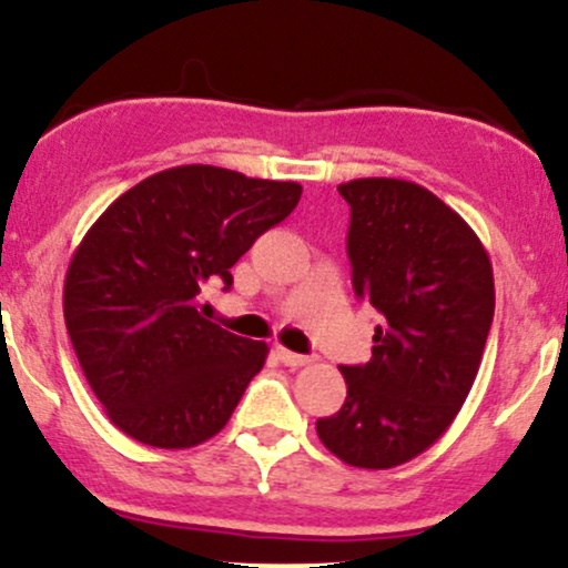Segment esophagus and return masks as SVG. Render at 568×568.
Here are the masks:
<instances>
[{"label": "esophagus", "instance_id": "esophagus-1", "mask_svg": "<svg viewBox=\"0 0 568 568\" xmlns=\"http://www.w3.org/2000/svg\"><path fill=\"white\" fill-rule=\"evenodd\" d=\"M276 358L284 366H305V364H311L308 356H300V353H292V351H286V348H276Z\"/></svg>", "mask_w": 568, "mask_h": 568}]
</instances>
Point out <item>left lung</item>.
<instances>
[{"label":"left lung","mask_w":568,"mask_h":568,"mask_svg":"<svg viewBox=\"0 0 568 568\" xmlns=\"http://www.w3.org/2000/svg\"><path fill=\"white\" fill-rule=\"evenodd\" d=\"M337 191L351 204L353 290L385 324L369 362L339 366L348 396L316 430L343 463L385 470L455 423L495 318V276L481 239L423 185L358 178Z\"/></svg>","instance_id":"8db88e82"}]
</instances>
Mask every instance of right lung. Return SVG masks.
Masks as SVG:
<instances>
[{
  "instance_id": "add662e5",
  "label": "right lung",
  "mask_w": 568,
  "mask_h": 568,
  "mask_svg": "<svg viewBox=\"0 0 568 568\" xmlns=\"http://www.w3.org/2000/svg\"><path fill=\"white\" fill-rule=\"evenodd\" d=\"M303 185L183 164L140 180L84 233L63 316L87 383L119 430L189 449L229 423L268 345L199 313L204 286L295 210Z\"/></svg>"
}]
</instances>
